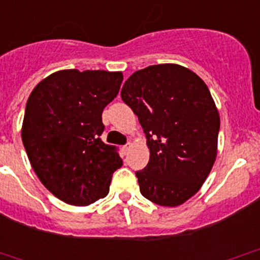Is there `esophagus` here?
Returning <instances> with one entry per match:
<instances>
[{"label": "esophagus", "mask_w": 260, "mask_h": 260, "mask_svg": "<svg viewBox=\"0 0 260 260\" xmlns=\"http://www.w3.org/2000/svg\"><path fill=\"white\" fill-rule=\"evenodd\" d=\"M123 152H124V154H127L128 152H129V149H131V143H127V145L125 146H123Z\"/></svg>", "instance_id": "34e87169"}]
</instances>
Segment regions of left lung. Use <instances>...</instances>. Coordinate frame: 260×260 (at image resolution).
Instances as JSON below:
<instances>
[{"label":"left lung","mask_w":260,"mask_h":260,"mask_svg":"<svg viewBox=\"0 0 260 260\" xmlns=\"http://www.w3.org/2000/svg\"><path fill=\"white\" fill-rule=\"evenodd\" d=\"M120 96L149 148L148 165L136 172L141 193L157 205H181L200 190L216 159L220 117L208 85L181 65H151L125 80Z\"/></svg>","instance_id":"1"}]
</instances>
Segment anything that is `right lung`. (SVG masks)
<instances>
[{
    "label": "right lung",
    "instance_id": "right-lung-1",
    "mask_svg": "<svg viewBox=\"0 0 260 260\" xmlns=\"http://www.w3.org/2000/svg\"><path fill=\"white\" fill-rule=\"evenodd\" d=\"M120 72L60 70L31 91L21 129L36 176L64 203L88 206L108 195L113 172L123 165L106 145L103 109L117 96Z\"/></svg>",
    "mask_w": 260,
    "mask_h": 260
}]
</instances>
